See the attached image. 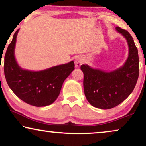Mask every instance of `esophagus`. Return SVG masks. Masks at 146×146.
I'll return each instance as SVG.
<instances>
[{
    "instance_id": "obj_1",
    "label": "esophagus",
    "mask_w": 146,
    "mask_h": 146,
    "mask_svg": "<svg viewBox=\"0 0 146 146\" xmlns=\"http://www.w3.org/2000/svg\"><path fill=\"white\" fill-rule=\"evenodd\" d=\"M75 65L76 67H80L84 63V59L81 56H77L75 58Z\"/></svg>"
}]
</instances>
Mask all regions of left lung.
<instances>
[{
	"label": "left lung",
	"mask_w": 146,
	"mask_h": 146,
	"mask_svg": "<svg viewBox=\"0 0 146 146\" xmlns=\"http://www.w3.org/2000/svg\"><path fill=\"white\" fill-rule=\"evenodd\" d=\"M127 40L129 54L124 65L110 72L94 69L87 64L81 66L84 73V90L92 106L103 110L117 106L130 95L139 76V57L134 41L127 31L117 27Z\"/></svg>",
	"instance_id": "1"
}]
</instances>
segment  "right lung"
I'll list each match as a JSON object with an SVG mask.
<instances>
[{"label":"right lung","instance_id":"1","mask_svg":"<svg viewBox=\"0 0 146 146\" xmlns=\"http://www.w3.org/2000/svg\"><path fill=\"white\" fill-rule=\"evenodd\" d=\"M19 31L14 34L5 56L4 72L7 82L20 99L30 105L42 107L51 104L59 96L64 81L74 70V62L71 61L38 72L22 69L15 58Z\"/></svg>","mask_w":146,"mask_h":146}]
</instances>
